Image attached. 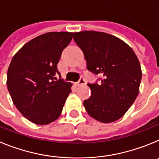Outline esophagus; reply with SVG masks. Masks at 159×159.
I'll return each instance as SVG.
<instances>
[{
  "label": "esophagus",
  "mask_w": 159,
  "mask_h": 159,
  "mask_svg": "<svg viewBox=\"0 0 159 159\" xmlns=\"http://www.w3.org/2000/svg\"><path fill=\"white\" fill-rule=\"evenodd\" d=\"M85 84H86V81H85V80H84L83 77H81V78L80 79V80L76 83V85H78V86H81V85H84Z\"/></svg>",
  "instance_id": "1"
}]
</instances>
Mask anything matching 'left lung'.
I'll use <instances>...</instances> for the list:
<instances>
[{
	"mask_svg": "<svg viewBox=\"0 0 159 159\" xmlns=\"http://www.w3.org/2000/svg\"><path fill=\"white\" fill-rule=\"evenodd\" d=\"M90 71L102 76L101 83L88 84L92 95L84 101L89 116L109 123L123 117L139 92L142 70L131 48L119 38L95 31L75 32Z\"/></svg>",
	"mask_w": 159,
	"mask_h": 159,
	"instance_id": "obj_1",
	"label": "left lung"
}]
</instances>
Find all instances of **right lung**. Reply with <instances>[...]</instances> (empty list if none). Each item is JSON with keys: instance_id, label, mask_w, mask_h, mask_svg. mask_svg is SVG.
Here are the masks:
<instances>
[{"instance_id": "right-lung-1", "label": "right lung", "mask_w": 159, "mask_h": 159, "mask_svg": "<svg viewBox=\"0 0 159 159\" xmlns=\"http://www.w3.org/2000/svg\"><path fill=\"white\" fill-rule=\"evenodd\" d=\"M73 32H47L25 43L14 55L7 72V88L22 116L37 125H47L61 115L72 84L57 80L63 50ZM57 79V81H55Z\"/></svg>"}]
</instances>
